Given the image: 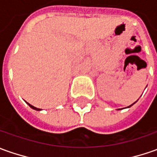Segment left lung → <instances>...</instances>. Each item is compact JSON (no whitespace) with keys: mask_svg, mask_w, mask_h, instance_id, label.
I'll return each instance as SVG.
<instances>
[{"mask_svg":"<svg viewBox=\"0 0 157 157\" xmlns=\"http://www.w3.org/2000/svg\"><path fill=\"white\" fill-rule=\"evenodd\" d=\"M131 105H130V106H131Z\"/></svg>","mask_w":157,"mask_h":157,"instance_id":"1","label":"left lung"}]
</instances>
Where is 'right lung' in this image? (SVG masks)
Returning a JSON list of instances; mask_svg holds the SVG:
<instances>
[{
	"mask_svg": "<svg viewBox=\"0 0 157 157\" xmlns=\"http://www.w3.org/2000/svg\"><path fill=\"white\" fill-rule=\"evenodd\" d=\"M28 105H30V106H31V107H32V108H33V109H35V110H38H38H40V109H39V108H37V107H35V106H33V105H30L29 103H28Z\"/></svg>",
	"mask_w": 157,
	"mask_h": 157,
	"instance_id": "1",
	"label": "right lung"
}]
</instances>
